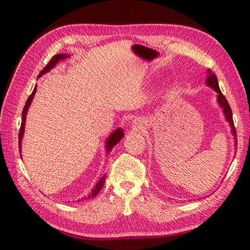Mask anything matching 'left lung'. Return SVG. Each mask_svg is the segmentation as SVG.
<instances>
[{
    "instance_id": "left-lung-1",
    "label": "left lung",
    "mask_w": 250,
    "mask_h": 250,
    "mask_svg": "<svg viewBox=\"0 0 250 250\" xmlns=\"http://www.w3.org/2000/svg\"><path fill=\"white\" fill-rule=\"evenodd\" d=\"M207 73L209 74V76L206 79V83L208 84L210 88H213V89L217 92V100H218V103L223 107L224 115H225V117H226V120L229 122L230 128H231V131H232V134H234L235 138H236V128H235V125H234V120H232V112H231L230 105H229V104H228V101L225 98V96L222 94L221 89H219L218 80L216 78V76H215L213 73H210V70L207 71ZM235 143L237 145V140L235 141Z\"/></svg>"
}]
</instances>
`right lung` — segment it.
Here are the masks:
<instances>
[{
	"instance_id": "1",
	"label": "right lung",
	"mask_w": 250,
	"mask_h": 250,
	"mask_svg": "<svg viewBox=\"0 0 250 250\" xmlns=\"http://www.w3.org/2000/svg\"><path fill=\"white\" fill-rule=\"evenodd\" d=\"M67 57H68V55H66V54H57V55H55V56H53V58L50 59L48 64L46 65L43 69H42L41 74L39 76H42L43 74L47 73V71L52 69L53 67L56 65L59 61H61V59H65ZM35 92H36V86H35V88H34V90H33L32 94L29 95V97L27 98L26 104H25L24 109H23V112H22V124H21V128H20V132H19V149H20V153H21V145H22V143H21V141H22L23 133H24V125H25V119H26V113H27L28 107H29V105H31V103H32V100L34 98V95H35ZM122 137H124V131H122L121 129H118L111 135H110L109 139L107 140V143H105V145H107V151L108 152L111 151L113 146H116L117 143L121 140ZM104 180H105V175H104L103 177H101L100 181L96 184L94 189H92V191H91V193L87 197H84V198H86V200H90V198L95 197L97 194H98L101 191V188H103L104 183Z\"/></svg>"
}]
</instances>
